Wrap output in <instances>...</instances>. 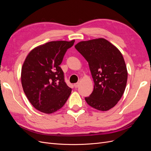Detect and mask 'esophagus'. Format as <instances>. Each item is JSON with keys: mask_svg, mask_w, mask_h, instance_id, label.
<instances>
[{"mask_svg": "<svg viewBox=\"0 0 151 151\" xmlns=\"http://www.w3.org/2000/svg\"><path fill=\"white\" fill-rule=\"evenodd\" d=\"M74 87L76 88H78V87L79 86V83H76V84H74Z\"/></svg>", "mask_w": 151, "mask_h": 151, "instance_id": "esophagus-1", "label": "esophagus"}]
</instances>
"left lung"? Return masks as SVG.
Listing matches in <instances>:
<instances>
[{"label": "left lung", "instance_id": "left-lung-1", "mask_svg": "<svg viewBox=\"0 0 151 151\" xmlns=\"http://www.w3.org/2000/svg\"><path fill=\"white\" fill-rule=\"evenodd\" d=\"M75 48L88 61L94 83L86 101L98 110H109L119 101L126 88L128 73L122 54L104 38L81 42Z\"/></svg>", "mask_w": 151, "mask_h": 151}]
</instances>
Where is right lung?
Returning a JSON list of instances; mask_svg holds the SVG:
<instances>
[{
  "mask_svg": "<svg viewBox=\"0 0 151 151\" xmlns=\"http://www.w3.org/2000/svg\"><path fill=\"white\" fill-rule=\"evenodd\" d=\"M75 40L54 41L35 48L22 65L21 83L31 104L47 114L60 109L66 103L72 89L65 82L59 66L67 50Z\"/></svg>",
  "mask_w": 151,
  "mask_h": 151,
  "instance_id": "1",
  "label": "right lung"
}]
</instances>
